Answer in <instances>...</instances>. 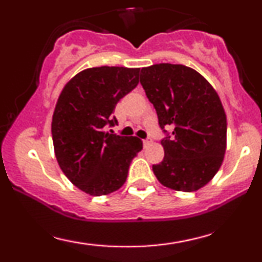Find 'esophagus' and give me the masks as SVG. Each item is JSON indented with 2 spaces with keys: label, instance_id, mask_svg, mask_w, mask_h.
<instances>
[{
  "label": "esophagus",
  "instance_id": "34e87169",
  "mask_svg": "<svg viewBox=\"0 0 262 262\" xmlns=\"http://www.w3.org/2000/svg\"><path fill=\"white\" fill-rule=\"evenodd\" d=\"M150 141H151V140H150V139H144L143 140V143H144V145H149V144H150Z\"/></svg>",
  "mask_w": 262,
  "mask_h": 262
}]
</instances>
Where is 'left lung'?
Listing matches in <instances>:
<instances>
[{
  "label": "left lung",
  "instance_id": "obj_1",
  "mask_svg": "<svg viewBox=\"0 0 262 262\" xmlns=\"http://www.w3.org/2000/svg\"><path fill=\"white\" fill-rule=\"evenodd\" d=\"M140 83L161 129L172 128V137L161 140L164 160L152 165L156 179L175 191L202 188L227 149V116L217 91L193 69L165 62L141 69Z\"/></svg>",
  "mask_w": 262,
  "mask_h": 262
}]
</instances>
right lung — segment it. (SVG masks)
Returning <instances> with one entry per match:
<instances>
[{
	"label": "right lung",
	"instance_id": "right-lung-1",
	"mask_svg": "<svg viewBox=\"0 0 262 262\" xmlns=\"http://www.w3.org/2000/svg\"><path fill=\"white\" fill-rule=\"evenodd\" d=\"M139 68L100 66L80 71L60 93L52 121L54 151L73 185L104 196L124 185L129 165L143 149L137 137H121L106 125L121 98L139 83Z\"/></svg>",
	"mask_w": 262,
	"mask_h": 262
}]
</instances>
